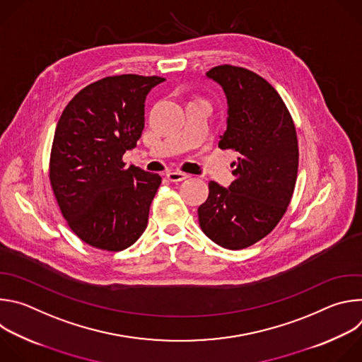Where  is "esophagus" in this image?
Masks as SVG:
<instances>
[{
  "label": "esophagus",
  "mask_w": 362,
  "mask_h": 362,
  "mask_svg": "<svg viewBox=\"0 0 362 362\" xmlns=\"http://www.w3.org/2000/svg\"><path fill=\"white\" fill-rule=\"evenodd\" d=\"M166 176L170 182H182V180H186L189 177L187 173H183L180 170H170V172H168Z\"/></svg>",
  "instance_id": "esophagus-1"
}]
</instances>
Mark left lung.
<instances>
[{
    "mask_svg": "<svg viewBox=\"0 0 362 362\" xmlns=\"http://www.w3.org/2000/svg\"><path fill=\"white\" fill-rule=\"evenodd\" d=\"M206 76L228 98V129L219 147L239 158L229 189L209 182L199 225L219 246L245 249L269 235L291 203L299 162L296 130L284 100L259 74L223 64Z\"/></svg>",
    "mask_w": 362,
    "mask_h": 362,
    "instance_id": "1",
    "label": "left lung"
}]
</instances>
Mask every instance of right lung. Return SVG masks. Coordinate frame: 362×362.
Instances as JSON below:
<instances>
[{
	"label": "right lung",
	"mask_w": 362,
	"mask_h": 362,
	"mask_svg": "<svg viewBox=\"0 0 362 362\" xmlns=\"http://www.w3.org/2000/svg\"><path fill=\"white\" fill-rule=\"evenodd\" d=\"M158 76L122 74L80 90L57 123L49 154V183L70 229L103 250L132 246L147 228L151 200L162 177L123 154L144 127L147 93Z\"/></svg>",
	"instance_id": "add662e5"
}]
</instances>
